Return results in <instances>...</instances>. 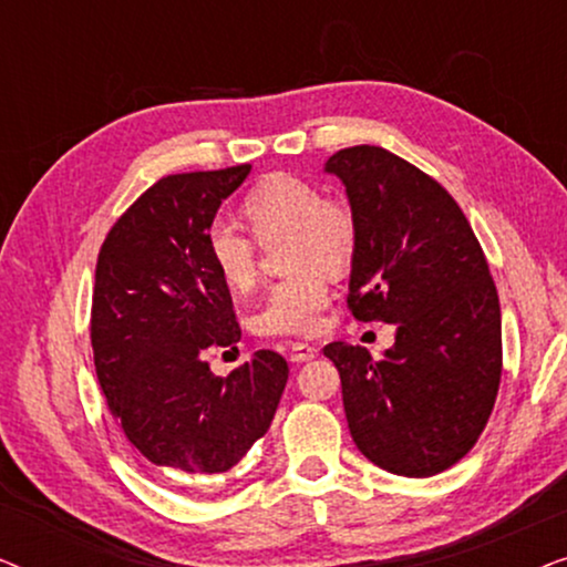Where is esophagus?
I'll return each mask as SVG.
<instances>
[{
    "instance_id": "34e87169",
    "label": "esophagus",
    "mask_w": 567,
    "mask_h": 567,
    "mask_svg": "<svg viewBox=\"0 0 567 567\" xmlns=\"http://www.w3.org/2000/svg\"><path fill=\"white\" fill-rule=\"evenodd\" d=\"M317 355V346H309V343H291V353L289 359L293 363H305V361H312Z\"/></svg>"
}]
</instances>
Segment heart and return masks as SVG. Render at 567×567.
Listing matches in <instances>:
<instances>
[{"mask_svg": "<svg viewBox=\"0 0 567 567\" xmlns=\"http://www.w3.org/2000/svg\"><path fill=\"white\" fill-rule=\"evenodd\" d=\"M239 214L260 245L284 237L281 266L291 270L262 297L252 330L266 338L312 336L330 301L328 274H346L359 250V216L351 200L322 193L309 177L274 173L247 190ZM254 240L224 221L206 231V258L231 293L250 291L258 278Z\"/></svg>", "mask_w": 567, "mask_h": 567, "instance_id": "b5f03b06", "label": "heart"}]
</instances>
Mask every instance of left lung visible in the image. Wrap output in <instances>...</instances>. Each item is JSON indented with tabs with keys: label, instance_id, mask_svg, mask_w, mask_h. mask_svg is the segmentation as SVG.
I'll return each instance as SVG.
<instances>
[{
	"label": "left lung",
	"instance_id": "8db88e82",
	"mask_svg": "<svg viewBox=\"0 0 567 567\" xmlns=\"http://www.w3.org/2000/svg\"><path fill=\"white\" fill-rule=\"evenodd\" d=\"M324 169L359 216L348 309L398 324L374 361L328 343L359 452L392 475L431 477L477 444L503 371L501 305L483 247L444 185L382 146H348Z\"/></svg>",
	"mask_w": 567,
	"mask_h": 567
}]
</instances>
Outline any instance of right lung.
<instances>
[{"label": "right lung", "instance_id": "1", "mask_svg": "<svg viewBox=\"0 0 567 567\" xmlns=\"http://www.w3.org/2000/svg\"><path fill=\"white\" fill-rule=\"evenodd\" d=\"M247 173L250 165L162 177L121 214L97 255V382L131 444L169 472L235 467L270 429L289 379L284 355L266 348L229 377L204 361L206 348L243 336L206 258V231Z\"/></svg>", "mask_w": 567, "mask_h": 567}]
</instances>
